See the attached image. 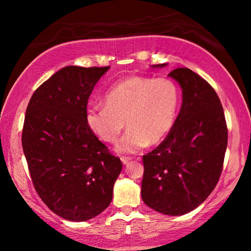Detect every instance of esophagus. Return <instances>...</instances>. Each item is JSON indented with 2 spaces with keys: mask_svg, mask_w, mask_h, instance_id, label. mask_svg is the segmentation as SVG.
I'll list each match as a JSON object with an SVG mask.
<instances>
[{
  "mask_svg": "<svg viewBox=\"0 0 251 251\" xmlns=\"http://www.w3.org/2000/svg\"><path fill=\"white\" fill-rule=\"evenodd\" d=\"M121 159H122V163L124 164V165H126L127 163H128V161L131 160V157H129V156H122Z\"/></svg>",
  "mask_w": 251,
  "mask_h": 251,
  "instance_id": "esophagus-1",
  "label": "esophagus"
}]
</instances>
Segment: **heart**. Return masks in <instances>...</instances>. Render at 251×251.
Wrapping results in <instances>:
<instances>
[{"instance_id":"b5f03b06","label":"heart","mask_w":251,"mask_h":251,"mask_svg":"<svg viewBox=\"0 0 251 251\" xmlns=\"http://www.w3.org/2000/svg\"><path fill=\"white\" fill-rule=\"evenodd\" d=\"M105 105L86 110L85 121L105 143H115L126 125L128 130L117 145L121 152H136L156 145L171 133L180 103V91L171 78L130 76L113 85Z\"/></svg>"}]
</instances>
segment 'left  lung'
<instances>
[{"mask_svg":"<svg viewBox=\"0 0 251 251\" xmlns=\"http://www.w3.org/2000/svg\"><path fill=\"white\" fill-rule=\"evenodd\" d=\"M168 75L180 84L182 105L171 133L143 156L142 198L151 209L179 216L198 207L215 189L228 129L223 105L207 80L184 67Z\"/></svg>","mask_w":251,"mask_h":251,"instance_id":"1","label":"left lung"}]
</instances>
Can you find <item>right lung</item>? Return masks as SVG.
<instances>
[{
    "label": "right lung",
    "mask_w": 251,
    "mask_h": 251,
    "mask_svg": "<svg viewBox=\"0 0 251 251\" xmlns=\"http://www.w3.org/2000/svg\"><path fill=\"white\" fill-rule=\"evenodd\" d=\"M109 66H66L37 87L26 108L22 146L34 188L72 222L104 211L123 164L88 128L87 101Z\"/></svg>",
    "instance_id": "obj_1"
}]
</instances>
